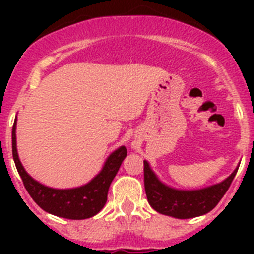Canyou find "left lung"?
I'll return each instance as SVG.
<instances>
[{
  "instance_id": "left-lung-1",
  "label": "left lung",
  "mask_w": 254,
  "mask_h": 254,
  "mask_svg": "<svg viewBox=\"0 0 254 254\" xmlns=\"http://www.w3.org/2000/svg\"><path fill=\"white\" fill-rule=\"evenodd\" d=\"M238 168L224 182L197 190H178L163 185L143 161V182L147 201L155 211L177 219H190L210 212L232 185Z\"/></svg>"
}]
</instances>
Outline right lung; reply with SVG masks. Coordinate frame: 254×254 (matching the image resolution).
Here are the masks:
<instances>
[{"label": "right lung", "mask_w": 254, "mask_h": 254, "mask_svg": "<svg viewBox=\"0 0 254 254\" xmlns=\"http://www.w3.org/2000/svg\"><path fill=\"white\" fill-rule=\"evenodd\" d=\"M126 155H127V150L125 146L116 150L105 161L102 172L90 183L82 187L72 188V190L48 188L34 181L22 168L19 156H17L15 125L12 127V158L22 179L24 187L26 188L28 193L39 207L49 214L64 217V219H89L104 207L109 186L120 169Z\"/></svg>", "instance_id": "add662e5"}]
</instances>
